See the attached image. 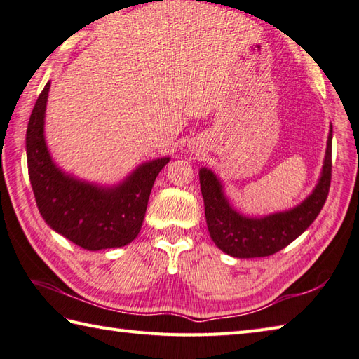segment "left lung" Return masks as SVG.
Listing matches in <instances>:
<instances>
[{
  "instance_id": "8db88e82",
  "label": "left lung",
  "mask_w": 359,
  "mask_h": 359,
  "mask_svg": "<svg viewBox=\"0 0 359 359\" xmlns=\"http://www.w3.org/2000/svg\"><path fill=\"white\" fill-rule=\"evenodd\" d=\"M331 142H333V126H330L325 159L314 191L295 208L264 217H248L236 211L223 191L222 181L212 170L201 167L198 175L208 231L215 245L223 253L234 258H262L280 252L302 233H305L319 215L328 197L331 182Z\"/></svg>"
}]
</instances>
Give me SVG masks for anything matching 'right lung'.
<instances>
[{
    "label": "right lung",
    "instance_id": "add662e5",
    "mask_svg": "<svg viewBox=\"0 0 359 359\" xmlns=\"http://www.w3.org/2000/svg\"><path fill=\"white\" fill-rule=\"evenodd\" d=\"M50 84L39 95L26 130L28 172L39 212L51 229L81 248L97 252L123 247L137 238L154 180L170 158L144 162L114 186L65 173L53 161L45 140Z\"/></svg>",
    "mask_w": 359,
    "mask_h": 359
}]
</instances>
